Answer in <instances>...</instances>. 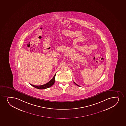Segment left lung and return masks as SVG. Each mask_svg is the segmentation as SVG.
Returning <instances> with one entry per match:
<instances>
[{"label": "left lung", "instance_id": "1", "mask_svg": "<svg viewBox=\"0 0 126 126\" xmlns=\"http://www.w3.org/2000/svg\"><path fill=\"white\" fill-rule=\"evenodd\" d=\"M74 82V83H75V84H76V85H77L78 86H79V87H80L78 85V84H76V83H75Z\"/></svg>", "mask_w": 126, "mask_h": 126}]
</instances>
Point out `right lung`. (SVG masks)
Wrapping results in <instances>:
<instances>
[{
  "instance_id": "1",
  "label": "right lung",
  "mask_w": 126,
  "mask_h": 126,
  "mask_svg": "<svg viewBox=\"0 0 126 126\" xmlns=\"http://www.w3.org/2000/svg\"><path fill=\"white\" fill-rule=\"evenodd\" d=\"M56 74L54 75L53 77L52 78V79L50 81H49L46 84H43L42 85L36 86L32 84H30L33 87H34L38 89H40V90H43V89H45L48 88H49L50 87L52 86L55 83V77Z\"/></svg>"
}]
</instances>
